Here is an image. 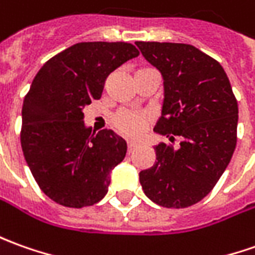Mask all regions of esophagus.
Listing matches in <instances>:
<instances>
[{
    "instance_id": "1",
    "label": "esophagus",
    "mask_w": 255,
    "mask_h": 255,
    "mask_svg": "<svg viewBox=\"0 0 255 255\" xmlns=\"http://www.w3.org/2000/svg\"><path fill=\"white\" fill-rule=\"evenodd\" d=\"M127 148H128V153H131V152L136 148V143H134V142H128Z\"/></svg>"
}]
</instances>
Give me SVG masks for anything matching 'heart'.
Returning a JSON list of instances; mask_svg holds the SVG:
<instances>
[{
    "instance_id": "heart-1",
    "label": "heart",
    "mask_w": 255,
    "mask_h": 255,
    "mask_svg": "<svg viewBox=\"0 0 255 255\" xmlns=\"http://www.w3.org/2000/svg\"><path fill=\"white\" fill-rule=\"evenodd\" d=\"M149 68H141L136 74L148 71ZM135 74V75H136ZM150 123V116L146 113H138L132 110H119L112 119L114 129L127 138H138L141 136Z\"/></svg>"
}]
</instances>
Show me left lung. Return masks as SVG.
Here are the masks:
<instances>
[{
    "instance_id": "left-lung-1",
    "label": "left lung",
    "mask_w": 255,
    "mask_h": 255,
    "mask_svg": "<svg viewBox=\"0 0 255 255\" xmlns=\"http://www.w3.org/2000/svg\"><path fill=\"white\" fill-rule=\"evenodd\" d=\"M164 79L155 132L180 148L155 146L156 162L139 173L143 193L164 208H187L214 190L237 143L239 106L222 65L191 44L136 41Z\"/></svg>"
}]
</instances>
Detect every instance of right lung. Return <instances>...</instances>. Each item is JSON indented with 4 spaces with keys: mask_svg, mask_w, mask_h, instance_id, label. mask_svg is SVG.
Returning a JSON list of instances; mask_svg holds the SVG:
<instances>
[{
    "mask_svg": "<svg viewBox=\"0 0 255 255\" xmlns=\"http://www.w3.org/2000/svg\"><path fill=\"white\" fill-rule=\"evenodd\" d=\"M139 55L126 41H84L51 57L33 79L22 107L20 145L33 177L48 198L68 208L105 197L110 173L127 143L110 129L92 134L84 107L100 99L107 77Z\"/></svg>",
    "mask_w": 255,
    "mask_h": 255,
    "instance_id": "right-lung-1",
    "label": "right lung"
}]
</instances>
